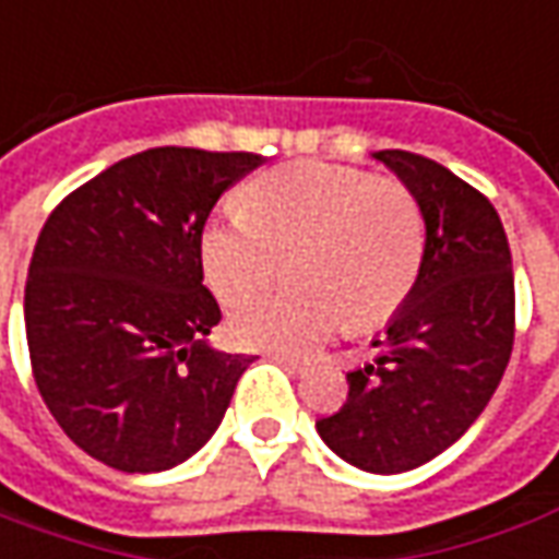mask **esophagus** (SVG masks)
<instances>
[{"label":"esophagus","mask_w":559,"mask_h":559,"mask_svg":"<svg viewBox=\"0 0 559 559\" xmlns=\"http://www.w3.org/2000/svg\"><path fill=\"white\" fill-rule=\"evenodd\" d=\"M272 360H278L281 367H284V370H290V373H306V370H309V364H306V360L302 358H294V355H284V352H272Z\"/></svg>","instance_id":"34e87169"}]
</instances>
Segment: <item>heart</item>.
Instances as JSON below:
<instances>
[{
	"label": "heart",
	"mask_w": 559,
	"mask_h": 559,
	"mask_svg": "<svg viewBox=\"0 0 559 559\" xmlns=\"http://www.w3.org/2000/svg\"><path fill=\"white\" fill-rule=\"evenodd\" d=\"M241 211L207 219L199 235L201 272L216 299L238 306L259 293L287 252L295 281L231 314L241 345L306 352L345 321L379 328L423 275V204L394 177L330 162L281 165L245 186Z\"/></svg>",
	"instance_id": "obj_1"
}]
</instances>
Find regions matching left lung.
<instances>
[{"mask_svg":"<svg viewBox=\"0 0 559 559\" xmlns=\"http://www.w3.org/2000/svg\"><path fill=\"white\" fill-rule=\"evenodd\" d=\"M373 158L423 204V275L318 435L355 468L401 474L453 447L499 389L514 348V272L484 192L416 152Z\"/></svg>","mask_w":559,"mask_h":559,"instance_id":"obj_1","label":"left lung"}]
</instances>
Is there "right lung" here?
Returning a JSON list of instances; mask_svg holds the SVG:
<instances>
[{"label": "right lung", "mask_w": 559, "mask_h": 559, "mask_svg": "<svg viewBox=\"0 0 559 559\" xmlns=\"http://www.w3.org/2000/svg\"><path fill=\"white\" fill-rule=\"evenodd\" d=\"M257 152L155 146L72 189L45 219L24 290L45 407L91 459L128 474L199 453L250 367L204 343L219 306L199 235Z\"/></svg>", "instance_id": "add662e5"}]
</instances>
